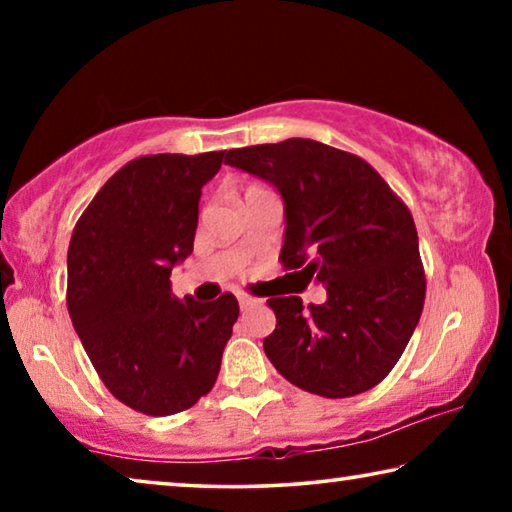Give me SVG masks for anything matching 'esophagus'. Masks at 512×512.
Instances as JSON below:
<instances>
[{
    "label": "esophagus",
    "mask_w": 512,
    "mask_h": 512,
    "mask_svg": "<svg viewBox=\"0 0 512 512\" xmlns=\"http://www.w3.org/2000/svg\"><path fill=\"white\" fill-rule=\"evenodd\" d=\"M237 300H239V307L241 309H248V307H253V305H257V298H253V296H246V293H237Z\"/></svg>",
    "instance_id": "1"
}]
</instances>
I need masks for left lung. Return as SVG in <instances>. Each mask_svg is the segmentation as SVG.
I'll return each mask as SVG.
<instances>
[{"label": "left lung", "mask_w": 512, "mask_h": 512, "mask_svg": "<svg viewBox=\"0 0 512 512\" xmlns=\"http://www.w3.org/2000/svg\"><path fill=\"white\" fill-rule=\"evenodd\" d=\"M225 164L271 183L284 203L280 259L327 287L323 305L268 298L277 325L264 352L307 393L370 391L409 343L424 305L413 216L359 155L305 137L232 149Z\"/></svg>", "instance_id": "1"}]
</instances>
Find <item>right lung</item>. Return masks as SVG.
<instances>
[{"label":"right lung","mask_w":512,"mask_h":512,"mask_svg":"<svg viewBox=\"0 0 512 512\" xmlns=\"http://www.w3.org/2000/svg\"><path fill=\"white\" fill-rule=\"evenodd\" d=\"M225 151L128 162L76 223L67 309L108 391L146 415H173L212 391L237 323L232 293L171 296V268L194 250L201 189Z\"/></svg>","instance_id":"add662e5"}]
</instances>
